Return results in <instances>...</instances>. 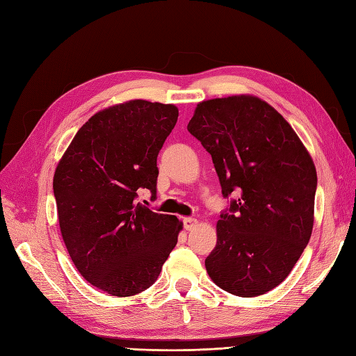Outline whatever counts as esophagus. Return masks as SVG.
Wrapping results in <instances>:
<instances>
[{
    "label": "esophagus",
    "instance_id": "1",
    "mask_svg": "<svg viewBox=\"0 0 356 356\" xmlns=\"http://www.w3.org/2000/svg\"><path fill=\"white\" fill-rule=\"evenodd\" d=\"M182 224H184V229L186 230H191V229H195L196 225H197V220L196 218H191V217H186V218H182Z\"/></svg>",
    "mask_w": 356,
    "mask_h": 356
}]
</instances>
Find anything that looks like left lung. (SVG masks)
<instances>
[{
  "instance_id": "left-lung-1",
  "label": "left lung",
  "mask_w": 356,
  "mask_h": 356,
  "mask_svg": "<svg viewBox=\"0 0 356 356\" xmlns=\"http://www.w3.org/2000/svg\"><path fill=\"white\" fill-rule=\"evenodd\" d=\"M188 132L211 154L225 199L204 260L221 289L266 294L293 270L314 229L316 169L294 129L255 96L203 101Z\"/></svg>"
}]
</instances>
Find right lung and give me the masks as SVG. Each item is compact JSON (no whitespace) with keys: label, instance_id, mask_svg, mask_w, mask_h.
<instances>
[{"label":"right lung","instance_id":"right-lung-1","mask_svg":"<svg viewBox=\"0 0 356 356\" xmlns=\"http://www.w3.org/2000/svg\"><path fill=\"white\" fill-rule=\"evenodd\" d=\"M170 104L129 101L92 115L53 178L63 242L81 276L111 296L152 286L182 224L136 202L157 191V156L175 127Z\"/></svg>","mask_w":356,"mask_h":356}]
</instances>
